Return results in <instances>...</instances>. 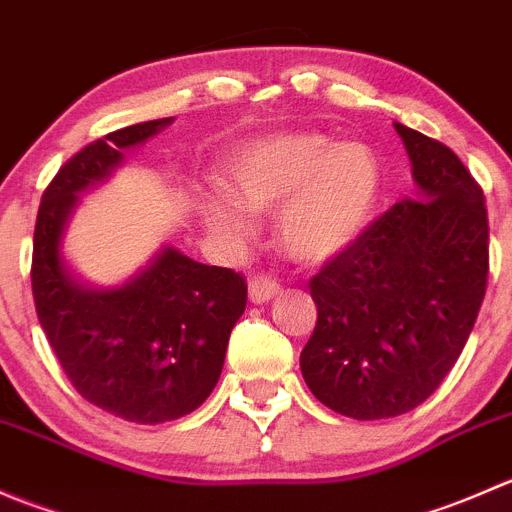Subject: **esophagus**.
<instances>
[{"mask_svg": "<svg viewBox=\"0 0 512 512\" xmlns=\"http://www.w3.org/2000/svg\"><path fill=\"white\" fill-rule=\"evenodd\" d=\"M247 289H250V302L252 304H265V302H270V299H275L277 294H280V285H277V280H272V277H267V275L250 277V282H247Z\"/></svg>", "mask_w": 512, "mask_h": 512, "instance_id": "obj_1", "label": "esophagus"}]
</instances>
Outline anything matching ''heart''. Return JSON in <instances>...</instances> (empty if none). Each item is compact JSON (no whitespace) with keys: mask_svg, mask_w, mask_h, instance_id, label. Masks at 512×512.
I'll use <instances>...</instances> for the list:
<instances>
[{"mask_svg":"<svg viewBox=\"0 0 512 512\" xmlns=\"http://www.w3.org/2000/svg\"><path fill=\"white\" fill-rule=\"evenodd\" d=\"M384 170L359 138L317 131L272 133L247 141L227 158L230 193L205 195L200 215L218 237L240 242L252 215L277 213V240L299 265H324L369 230Z\"/></svg>","mask_w":512,"mask_h":512,"instance_id":"b5f03b06","label":"heart"}]
</instances>
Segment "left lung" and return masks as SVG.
Segmentation results:
<instances>
[{"instance_id":"left-lung-1","label":"left lung","mask_w":512,"mask_h":512,"mask_svg":"<svg viewBox=\"0 0 512 512\" xmlns=\"http://www.w3.org/2000/svg\"><path fill=\"white\" fill-rule=\"evenodd\" d=\"M416 193L312 282L317 327L299 354L309 391L356 418L416 409L453 369L488 280L483 190L451 148L394 123Z\"/></svg>"}]
</instances>
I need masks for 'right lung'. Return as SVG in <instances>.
<instances>
[{
  "instance_id": "obj_1",
  "label": "right lung",
  "mask_w": 512,
  "mask_h": 512,
  "mask_svg": "<svg viewBox=\"0 0 512 512\" xmlns=\"http://www.w3.org/2000/svg\"><path fill=\"white\" fill-rule=\"evenodd\" d=\"M173 121L136 123L76 153L44 190L34 230L36 314L61 369L89 404L146 426L188 416L215 389L245 280L163 245L128 280L94 285L69 267L64 235L79 195Z\"/></svg>"
}]
</instances>
